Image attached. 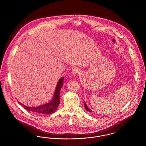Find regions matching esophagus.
I'll return each mask as SVG.
<instances>
[{"label":"esophagus","instance_id":"obj_1","mask_svg":"<svg viewBox=\"0 0 146 146\" xmlns=\"http://www.w3.org/2000/svg\"><path fill=\"white\" fill-rule=\"evenodd\" d=\"M79 72H80V70H79V69H78V68H73V69H72V74H73V75H76V74H77Z\"/></svg>","mask_w":146,"mask_h":146}]
</instances>
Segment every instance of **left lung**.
<instances>
[{
    "label": "left lung",
    "instance_id": "8db88e82",
    "mask_svg": "<svg viewBox=\"0 0 146 146\" xmlns=\"http://www.w3.org/2000/svg\"><path fill=\"white\" fill-rule=\"evenodd\" d=\"M84 103L85 108V109L86 110V111H88V112H93V111H91L90 108H88V106H87V104H86V103L85 102V101H84Z\"/></svg>",
    "mask_w": 146,
    "mask_h": 146
}]
</instances>
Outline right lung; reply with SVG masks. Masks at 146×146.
I'll return each instance as SVG.
<instances>
[{
    "label": "right lung",
    "instance_id": "1",
    "mask_svg": "<svg viewBox=\"0 0 146 146\" xmlns=\"http://www.w3.org/2000/svg\"><path fill=\"white\" fill-rule=\"evenodd\" d=\"M63 81L64 77H61L59 80L56 85V88H55L54 98L49 103L37 107H28L23 105L20 103H19L21 104L24 107V108L34 113L43 115H50L54 113L55 112L60 104V92L63 85Z\"/></svg>",
    "mask_w": 146,
    "mask_h": 146
}]
</instances>
